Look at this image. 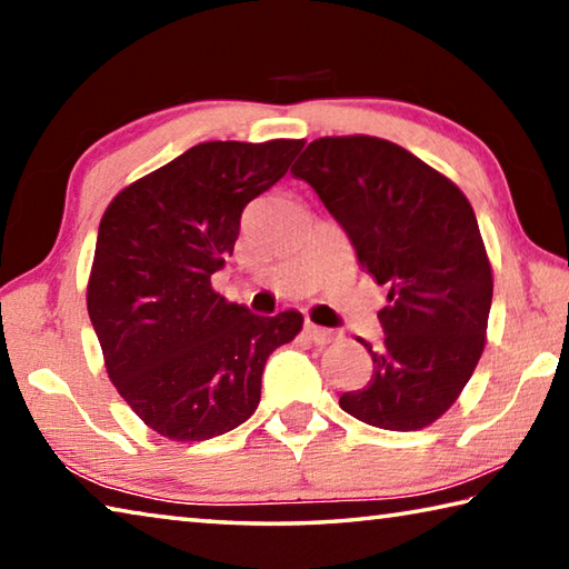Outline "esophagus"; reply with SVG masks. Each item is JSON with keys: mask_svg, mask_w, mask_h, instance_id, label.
<instances>
[{"mask_svg": "<svg viewBox=\"0 0 569 569\" xmlns=\"http://www.w3.org/2000/svg\"><path fill=\"white\" fill-rule=\"evenodd\" d=\"M303 331H306V336H308V339H311L313 343H329V341H333V331L321 329V326H316V323H311V321H306Z\"/></svg>", "mask_w": 569, "mask_h": 569, "instance_id": "obj_1", "label": "esophagus"}]
</instances>
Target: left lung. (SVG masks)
Instances as JSON below:
<instances>
[{"mask_svg": "<svg viewBox=\"0 0 569 569\" xmlns=\"http://www.w3.org/2000/svg\"><path fill=\"white\" fill-rule=\"evenodd\" d=\"M336 218L366 273L389 286L383 343L363 389L341 409L363 423L417 431L437 421L485 351L492 266L477 216L455 182L369 134L319 138L291 168Z\"/></svg>", "mask_w": 569, "mask_h": 569, "instance_id": "1", "label": "left lung"}]
</instances>
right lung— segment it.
Returning <instances> with one entry per match:
<instances>
[{
    "mask_svg": "<svg viewBox=\"0 0 569 569\" xmlns=\"http://www.w3.org/2000/svg\"><path fill=\"white\" fill-rule=\"evenodd\" d=\"M303 140L200 142L134 180L104 210L88 313L108 377L152 431L203 441L261 401L263 366L303 316H256L213 291L250 200L286 176Z\"/></svg>",
    "mask_w": 569,
    "mask_h": 569,
    "instance_id": "obj_1",
    "label": "right lung"
}]
</instances>
